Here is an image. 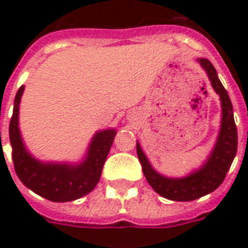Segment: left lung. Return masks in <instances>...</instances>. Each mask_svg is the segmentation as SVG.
<instances>
[{"label":"left lung","instance_id":"left-lung-1","mask_svg":"<svg viewBox=\"0 0 248 248\" xmlns=\"http://www.w3.org/2000/svg\"><path fill=\"white\" fill-rule=\"evenodd\" d=\"M197 62L204 69L211 82L212 89L220 96V103H221V124H220L219 135L216 139L215 147L203 165L200 169L188 173L186 176H163L152 167L140 144L136 141V153L143 167L144 176L159 196L171 201L188 202L216 190L225 179L228 170L231 169L232 162L237 155L238 134H237L234 116H233V105L227 90L224 89L223 83L220 82L216 69L211 62L204 58L197 59Z\"/></svg>","mask_w":248,"mask_h":248}]
</instances>
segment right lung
Masks as SVG:
<instances>
[{"label": "right lung", "instance_id": "1", "mask_svg": "<svg viewBox=\"0 0 248 248\" xmlns=\"http://www.w3.org/2000/svg\"><path fill=\"white\" fill-rule=\"evenodd\" d=\"M24 86L17 90L10 121L13 162L20 181L38 196L52 202H69L86 196L97 185L105 159L116 136L114 128L97 131L81 162H44L27 149L19 128V105Z\"/></svg>", "mask_w": 248, "mask_h": 248}]
</instances>
